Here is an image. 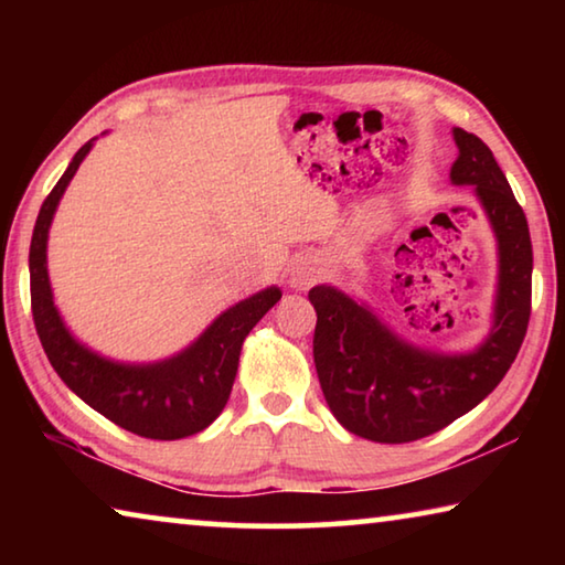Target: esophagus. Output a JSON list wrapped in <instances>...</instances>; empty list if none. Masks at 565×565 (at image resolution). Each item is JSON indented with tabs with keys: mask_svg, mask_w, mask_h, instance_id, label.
Instances as JSON below:
<instances>
[{
	"mask_svg": "<svg viewBox=\"0 0 565 565\" xmlns=\"http://www.w3.org/2000/svg\"><path fill=\"white\" fill-rule=\"evenodd\" d=\"M319 274H321V269L313 262H309V259H303V262H299L291 269V279H289V284L294 286V289H309V286L319 279Z\"/></svg>",
	"mask_w": 565,
	"mask_h": 565,
	"instance_id": "34e87169",
	"label": "esophagus"
}]
</instances>
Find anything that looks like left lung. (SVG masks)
Returning a JSON list of instances; mask_svg holds the SVG:
<instances>
[{
	"instance_id": "obj_1",
	"label": "left lung",
	"mask_w": 565,
	"mask_h": 565,
	"mask_svg": "<svg viewBox=\"0 0 565 565\" xmlns=\"http://www.w3.org/2000/svg\"><path fill=\"white\" fill-rule=\"evenodd\" d=\"M456 186H473L499 246L493 323L473 351L444 353L396 337L363 301L337 286L309 291L317 309L313 363L323 398L347 431L376 444H408L441 431L501 384L531 317L529 222L493 151L454 127Z\"/></svg>"
}]
</instances>
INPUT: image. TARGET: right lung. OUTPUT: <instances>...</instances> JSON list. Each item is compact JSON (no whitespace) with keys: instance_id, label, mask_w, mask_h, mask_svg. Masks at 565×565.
I'll return each instance as SVG.
<instances>
[{"instance_id":"obj_1","label":"right lung","mask_w":565,"mask_h":565,"mask_svg":"<svg viewBox=\"0 0 565 565\" xmlns=\"http://www.w3.org/2000/svg\"><path fill=\"white\" fill-rule=\"evenodd\" d=\"M94 141L97 137L76 151L36 216L30 246L34 327L54 371L84 404L131 434L157 441H177L204 431L222 414L236 379L242 343L264 313L281 299V289L269 286L228 306L209 323L202 337L161 361H114L74 339L54 306L46 271V242L56 206Z\"/></svg>"}]
</instances>
